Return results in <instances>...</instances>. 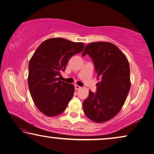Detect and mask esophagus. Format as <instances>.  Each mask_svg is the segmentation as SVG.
<instances>
[{
  "mask_svg": "<svg viewBox=\"0 0 154 154\" xmlns=\"http://www.w3.org/2000/svg\"><path fill=\"white\" fill-rule=\"evenodd\" d=\"M75 90H78L81 89V87L79 86V85H75Z\"/></svg>",
  "mask_w": 154,
  "mask_h": 154,
  "instance_id": "obj_1",
  "label": "esophagus"
}]
</instances>
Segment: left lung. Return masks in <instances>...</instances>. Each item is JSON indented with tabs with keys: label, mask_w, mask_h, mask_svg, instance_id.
Returning <instances> with one entry per match:
<instances>
[{
	"label": "left lung",
	"mask_w": 154,
	"mask_h": 154,
	"mask_svg": "<svg viewBox=\"0 0 154 154\" xmlns=\"http://www.w3.org/2000/svg\"><path fill=\"white\" fill-rule=\"evenodd\" d=\"M92 58L97 78L96 93L89 92L83 101V111L96 123L109 121L116 116L126 101L130 88V65L126 56L109 42H94L86 45L82 56Z\"/></svg>",
	"instance_id": "obj_1"
}]
</instances>
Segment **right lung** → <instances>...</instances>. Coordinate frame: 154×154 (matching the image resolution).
Returning a JSON list of instances; mask_svg holds the SVG:
<instances>
[{"instance_id": "obj_1", "label": "right lung", "mask_w": 154, "mask_h": 154, "mask_svg": "<svg viewBox=\"0 0 154 154\" xmlns=\"http://www.w3.org/2000/svg\"><path fill=\"white\" fill-rule=\"evenodd\" d=\"M83 43L51 38L41 44L30 60L28 88L36 107L49 117L63 112L73 96L75 87L60 79L69 59L84 49Z\"/></svg>"}]
</instances>
